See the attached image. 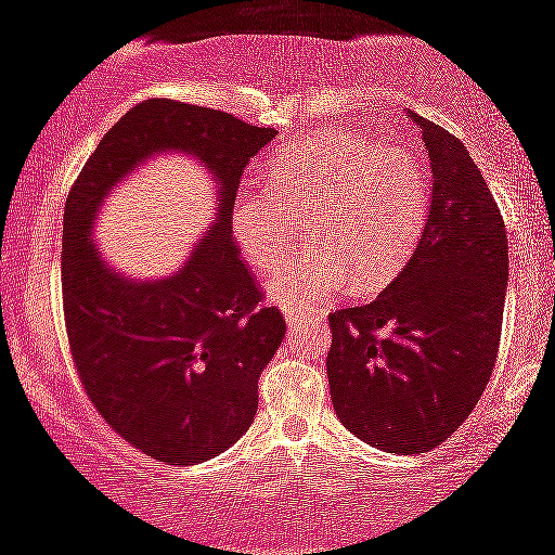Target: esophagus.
Segmentation results:
<instances>
[{
	"label": "esophagus",
	"instance_id": "1",
	"mask_svg": "<svg viewBox=\"0 0 555 555\" xmlns=\"http://www.w3.org/2000/svg\"><path fill=\"white\" fill-rule=\"evenodd\" d=\"M321 315H324V310H313V313H306V310H295V308L284 310V319H287L289 326L302 324V321H308V319H321Z\"/></svg>",
	"mask_w": 555,
	"mask_h": 555
}]
</instances>
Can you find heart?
<instances>
[{"mask_svg": "<svg viewBox=\"0 0 555 555\" xmlns=\"http://www.w3.org/2000/svg\"><path fill=\"white\" fill-rule=\"evenodd\" d=\"M266 186H245L231 205L236 249L268 271L308 216L315 245L292 253L268 279L284 308L332 300L345 287L382 292L411 263L429 221V173L411 150L356 131H321L279 150Z\"/></svg>", "mask_w": 555, "mask_h": 555, "instance_id": "b5f03b06", "label": "heart"}]
</instances>
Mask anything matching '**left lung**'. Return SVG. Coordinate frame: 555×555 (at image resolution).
Masks as SVG:
<instances>
[{
  "label": "left lung",
  "instance_id": "left-lung-1",
  "mask_svg": "<svg viewBox=\"0 0 555 555\" xmlns=\"http://www.w3.org/2000/svg\"><path fill=\"white\" fill-rule=\"evenodd\" d=\"M429 150L431 208L411 263L374 302L328 315L332 403L389 453L446 442L482 398L501 345L508 240L464 144L413 113Z\"/></svg>",
  "mask_w": 555,
  "mask_h": 555
}]
</instances>
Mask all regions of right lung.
Segmentation results:
<instances>
[{"mask_svg":"<svg viewBox=\"0 0 555 555\" xmlns=\"http://www.w3.org/2000/svg\"><path fill=\"white\" fill-rule=\"evenodd\" d=\"M273 133L152 96L100 139L65 203L63 310L78 379L109 429L168 466L208 461L245 435L260 371L287 332L231 236L242 170ZM166 149L197 156L217 176L219 216L179 274L131 283L101 263L90 221L139 159Z\"/></svg>","mask_w":555,"mask_h":555,"instance_id":"add662e5","label":"right lung"}]
</instances>
